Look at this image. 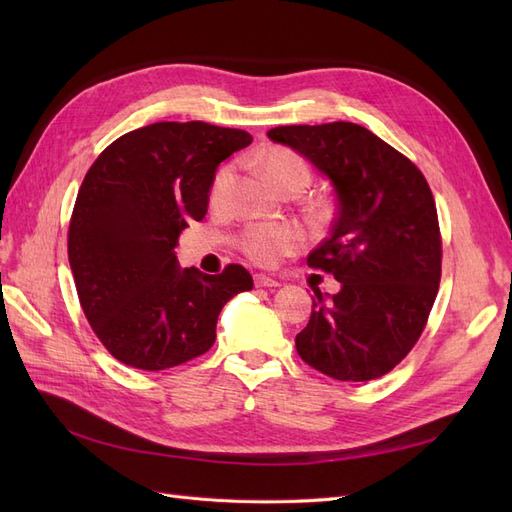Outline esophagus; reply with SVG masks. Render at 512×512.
<instances>
[{
    "label": "esophagus",
    "instance_id": "34e87169",
    "mask_svg": "<svg viewBox=\"0 0 512 512\" xmlns=\"http://www.w3.org/2000/svg\"><path fill=\"white\" fill-rule=\"evenodd\" d=\"M254 284H256L258 288H277V286H280V282H277L275 277L265 275V273H256V275H254Z\"/></svg>",
    "mask_w": 512,
    "mask_h": 512
}]
</instances>
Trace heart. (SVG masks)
Segmentation results:
<instances>
[{
	"label": "heart",
	"instance_id": "1",
	"mask_svg": "<svg viewBox=\"0 0 512 512\" xmlns=\"http://www.w3.org/2000/svg\"><path fill=\"white\" fill-rule=\"evenodd\" d=\"M262 173L269 177V181L277 190L288 192L292 188H307L309 179H312V170L303 156L297 151L273 147L262 153L258 158ZM232 181H235V170L232 166H222L218 175L213 177L211 183V203H220L228 194ZM303 245V235L297 226L290 224H250L239 237L241 252L258 262V265H275L277 260L299 252Z\"/></svg>",
	"mask_w": 512,
	"mask_h": 512
}]
</instances>
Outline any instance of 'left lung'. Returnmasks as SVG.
Returning a JSON list of instances; mask_svg holds the SVG:
<instances>
[{"label":"left lung","mask_w":512,"mask_h":512,"mask_svg":"<svg viewBox=\"0 0 512 512\" xmlns=\"http://www.w3.org/2000/svg\"><path fill=\"white\" fill-rule=\"evenodd\" d=\"M273 143L299 151L333 183L337 218L307 265L342 284L316 292L294 344L301 359L344 382L376 380L421 337L442 275L436 200L421 170L350 121L280 126Z\"/></svg>","instance_id":"8db88e82"}]
</instances>
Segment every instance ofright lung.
<instances>
[{"instance_id": "obj_1", "label": "right lung", "mask_w": 512, "mask_h": 512, "mask_svg": "<svg viewBox=\"0 0 512 512\" xmlns=\"http://www.w3.org/2000/svg\"><path fill=\"white\" fill-rule=\"evenodd\" d=\"M250 143L245 130L160 121L119 136L87 170L68 260L85 318L123 365L160 371L205 354L222 307L252 290L241 265L205 275L173 252L205 218L215 168Z\"/></svg>"}]
</instances>
